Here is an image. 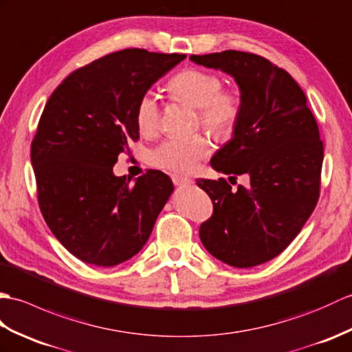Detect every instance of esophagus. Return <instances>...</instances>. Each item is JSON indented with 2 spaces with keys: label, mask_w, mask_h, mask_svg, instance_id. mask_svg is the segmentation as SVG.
I'll list each match as a JSON object with an SVG mask.
<instances>
[{
  "label": "esophagus",
  "mask_w": 352,
  "mask_h": 352,
  "mask_svg": "<svg viewBox=\"0 0 352 352\" xmlns=\"http://www.w3.org/2000/svg\"><path fill=\"white\" fill-rule=\"evenodd\" d=\"M171 181L176 186H190L192 185V179L186 177V176H179V175H173L171 176Z\"/></svg>",
  "instance_id": "34e87169"
}]
</instances>
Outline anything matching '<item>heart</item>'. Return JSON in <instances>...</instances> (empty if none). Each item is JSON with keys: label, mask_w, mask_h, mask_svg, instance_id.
Wrapping results in <instances>:
<instances>
[{"label": "heart", "mask_w": 352, "mask_h": 352, "mask_svg": "<svg viewBox=\"0 0 352 352\" xmlns=\"http://www.w3.org/2000/svg\"><path fill=\"white\" fill-rule=\"evenodd\" d=\"M221 87L220 76L194 67L181 70L167 84L171 96L197 108L201 126L217 137L226 138L233 134L241 120L242 96L238 90ZM135 123L144 135H152L158 129L160 102L152 91H146L138 99ZM209 151L210 143L205 135L167 138L151 151L149 161L161 170L188 173Z\"/></svg>", "instance_id": "heart-1"}]
</instances>
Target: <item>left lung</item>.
I'll return each instance as SVG.
<instances>
[{
    "label": "left lung",
    "mask_w": 352,
    "mask_h": 352,
    "mask_svg": "<svg viewBox=\"0 0 352 352\" xmlns=\"http://www.w3.org/2000/svg\"><path fill=\"white\" fill-rule=\"evenodd\" d=\"M190 60L235 78L242 116L210 166L229 181L250 177L238 190L223 177L199 179L214 205L200 226L201 244L232 267H256L282 253L316 206L324 160L318 123L300 85L267 58L229 50Z\"/></svg>",
    "instance_id": "8db88e82"
}]
</instances>
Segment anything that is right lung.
Instances as JSON below:
<instances>
[{
    "label": "right lung",
    "mask_w": 352,
    "mask_h": 352,
    "mask_svg": "<svg viewBox=\"0 0 352 352\" xmlns=\"http://www.w3.org/2000/svg\"><path fill=\"white\" fill-rule=\"evenodd\" d=\"M185 54L122 50L70 74L50 96L31 143L46 224L85 263L114 267L135 256L173 192L149 170L135 184L113 167L140 138L135 105Z\"/></svg>",
    "instance_id": "right-lung-1"
}]
</instances>
